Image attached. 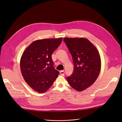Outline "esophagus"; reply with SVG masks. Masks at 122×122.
Listing matches in <instances>:
<instances>
[{
  "label": "esophagus",
  "mask_w": 122,
  "mask_h": 122,
  "mask_svg": "<svg viewBox=\"0 0 122 122\" xmlns=\"http://www.w3.org/2000/svg\"><path fill=\"white\" fill-rule=\"evenodd\" d=\"M60 74L61 75L64 76L65 75V71H61L60 72Z\"/></svg>",
  "instance_id": "34e87169"
}]
</instances>
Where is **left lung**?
Returning <instances> with one entry per match:
<instances>
[{
    "mask_svg": "<svg viewBox=\"0 0 122 122\" xmlns=\"http://www.w3.org/2000/svg\"><path fill=\"white\" fill-rule=\"evenodd\" d=\"M64 41L72 54L74 70L66 79L76 90L82 91L97 79L101 70V58L97 48L85 38H64Z\"/></svg>",
    "mask_w": 122,
    "mask_h": 122,
    "instance_id": "1",
    "label": "left lung"
}]
</instances>
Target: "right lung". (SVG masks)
Instances as JSON below:
<instances>
[{"mask_svg":"<svg viewBox=\"0 0 122 122\" xmlns=\"http://www.w3.org/2000/svg\"><path fill=\"white\" fill-rule=\"evenodd\" d=\"M62 38L37 40L24 50L20 60L21 73L28 85L39 93L52 85L59 72L54 68L51 55Z\"/></svg>","mask_w":122,"mask_h":122,"instance_id":"obj_1","label":"right lung"}]
</instances>
